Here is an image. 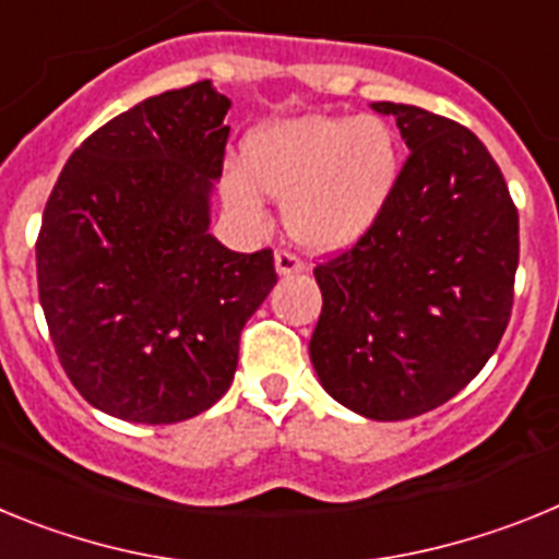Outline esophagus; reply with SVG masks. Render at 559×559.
Listing matches in <instances>:
<instances>
[{"mask_svg": "<svg viewBox=\"0 0 559 559\" xmlns=\"http://www.w3.org/2000/svg\"><path fill=\"white\" fill-rule=\"evenodd\" d=\"M274 269L280 276H294V274H302L305 263L296 254H290V251L280 249L274 254Z\"/></svg>", "mask_w": 559, "mask_h": 559, "instance_id": "obj_1", "label": "esophagus"}]
</instances>
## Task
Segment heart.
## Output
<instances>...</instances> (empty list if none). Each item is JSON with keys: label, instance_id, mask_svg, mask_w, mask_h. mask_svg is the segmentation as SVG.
Masks as SVG:
<instances>
[{"label": "heart", "instance_id": "1", "mask_svg": "<svg viewBox=\"0 0 559 559\" xmlns=\"http://www.w3.org/2000/svg\"><path fill=\"white\" fill-rule=\"evenodd\" d=\"M400 173L397 136L378 117L305 114L257 126L243 142V170H226L231 212L265 218L263 192L285 201L294 240L341 251L374 229Z\"/></svg>", "mask_w": 559, "mask_h": 559}]
</instances>
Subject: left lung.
<instances>
[{
	"instance_id": "1",
	"label": "left lung",
	"mask_w": 559,
	"mask_h": 559,
	"mask_svg": "<svg viewBox=\"0 0 559 559\" xmlns=\"http://www.w3.org/2000/svg\"><path fill=\"white\" fill-rule=\"evenodd\" d=\"M372 108L392 114L412 153L374 229L313 269L322 316L310 360L341 406L392 423L448 403L496 353L518 210L476 133L406 103Z\"/></svg>"
}]
</instances>
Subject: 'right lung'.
<instances>
[{
	"instance_id": "right-lung-1",
	"label": "right lung",
	"mask_w": 559,
	"mask_h": 559,
	"mask_svg": "<svg viewBox=\"0 0 559 559\" xmlns=\"http://www.w3.org/2000/svg\"><path fill=\"white\" fill-rule=\"evenodd\" d=\"M229 106L212 81L136 103L69 156L44 206L38 299L58 360L126 423L218 403L240 330L276 285L271 249L240 254L210 235Z\"/></svg>"
}]
</instances>
